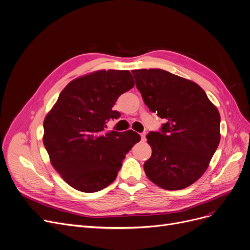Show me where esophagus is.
Instances as JSON below:
<instances>
[{
    "label": "esophagus",
    "instance_id": "esophagus-1",
    "mask_svg": "<svg viewBox=\"0 0 250 250\" xmlns=\"http://www.w3.org/2000/svg\"><path fill=\"white\" fill-rule=\"evenodd\" d=\"M140 136H141V140H146V133H140Z\"/></svg>",
    "mask_w": 250,
    "mask_h": 250
}]
</instances>
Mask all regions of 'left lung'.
Wrapping results in <instances>:
<instances>
[{
  "label": "left lung",
  "mask_w": 250,
  "mask_h": 250,
  "mask_svg": "<svg viewBox=\"0 0 250 250\" xmlns=\"http://www.w3.org/2000/svg\"><path fill=\"white\" fill-rule=\"evenodd\" d=\"M132 73L145 104L166 120L160 132L146 135L152 153L145 172L163 189L186 188L204 175L220 144V113L191 80L162 69Z\"/></svg>",
  "instance_id": "obj_1"
}]
</instances>
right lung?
<instances>
[{
	"label": "right lung",
	"instance_id": "obj_1",
	"mask_svg": "<svg viewBox=\"0 0 250 250\" xmlns=\"http://www.w3.org/2000/svg\"><path fill=\"white\" fill-rule=\"evenodd\" d=\"M134 86L128 70H100L78 77L62 90L43 121V146L56 171L81 192L110 185L126 153L140 140L133 130L105 132L120 113L113 106Z\"/></svg>",
	"mask_w": 250,
	"mask_h": 250
}]
</instances>
